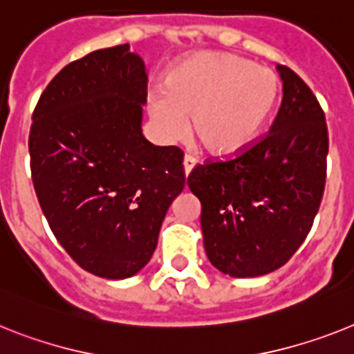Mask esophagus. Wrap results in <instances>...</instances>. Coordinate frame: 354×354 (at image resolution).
<instances>
[{"label": "esophagus", "mask_w": 354, "mask_h": 354, "mask_svg": "<svg viewBox=\"0 0 354 354\" xmlns=\"http://www.w3.org/2000/svg\"><path fill=\"white\" fill-rule=\"evenodd\" d=\"M196 165V160L192 158V156H189V154H185L183 156V171H185V176H189L191 174V171L194 169Z\"/></svg>", "instance_id": "34e87169"}]
</instances>
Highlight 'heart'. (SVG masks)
I'll return each mask as SVG.
<instances>
[{
  "instance_id": "b5f03b06",
  "label": "heart",
  "mask_w": 354,
  "mask_h": 354,
  "mask_svg": "<svg viewBox=\"0 0 354 354\" xmlns=\"http://www.w3.org/2000/svg\"><path fill=\"white\" fill-rule=\"evenodd\" d=\"M279 97L275 71L232 53H196L169 71L149 113L165 140L191 129L214 156H236L257 140Z\"/></svg>"
}]
</instances>
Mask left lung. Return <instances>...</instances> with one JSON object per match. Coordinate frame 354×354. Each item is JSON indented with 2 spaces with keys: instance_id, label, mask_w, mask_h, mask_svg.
I'll return each instance as SVG.
<instances>
[{
  "instance_id": "1",
  "label": "left lung",
  "mask_w": 354,
  "mask_h": 354,
  "mask_svg": "<svg viewBox=\"0 0 354 354\" xmlns=\"http://www.w3.org/2000/svg\"><path fill=\"white\" fill-rule=\"evenodd\" d=\"M283 102L268 135L227 162L198 165L187 185L201 203V232L214 268L259 277L302 245L326 183L328 127L313 91L277 64Z\"/></svg>"
}]
</instances>
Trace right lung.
Here are the masks:
<instances>
[{"instance_id": "obj_1", "label": "right lung", "mask_w": 354, "mask_h": 354, "mask_svg": "<svg viewBox=\"0 0 354 354\" xmlns=\"http://www.w3.org/2000/svg\"><path fill=\"white\" fill-rule=\"evenodd\" d=\"M147 66L129 44L62 68L32 115V182L61 246L86 272L127 279L156 250L185 185L183 153L142 133Z\"/></svg>"}]
</instances>
